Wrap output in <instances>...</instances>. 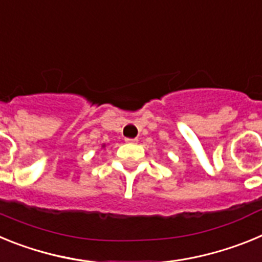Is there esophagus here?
Instances as JSON below:
<instances>
[{"label":"esophagus","mask_w":262,"mask_h":262,"mask_svg":"<svg viewBox=\"0 0 262 262\" xmlns=\"http://www.w3.org/2000/svg\"><path fill=\"white\" fill-rule=\"evenodd\" d=\"M126 142H127V143H136V142H138V139H129V138H126Z\"/></svg>","instance_id":"obj_1"}]
</instances>
